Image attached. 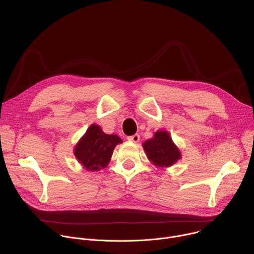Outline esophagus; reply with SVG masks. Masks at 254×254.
Masks as SVG:
<instances>
[{"label": "esophagus", "mask_w": 254, "mask_h": 254, "mask_svg": "<svg viewBox=\"0 0 254 254\" xmlns=\"http://www.w3.org/2000/svg\"><path fill=\"white\" fill-rule=\"evenodd\" d=\"M127 139L132 141V142H137L139 140V135L138 134H133V135H129L127 136Z\"/></svg>", "instance_id": "34e87169"}]
</instances>
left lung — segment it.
Returning <instances> with one entry per match:
<instances>
[{"instance_id":"obj_1","label":"left lung","mask_w":254,"mask_h":254,"mask_svg":"<svg viewBox=\"0 0 254 254\" xmlns=\"http://www.w3.org/2000/svg\"><path fill=\"white\" fill-rule=\"evenodd\" d=\"M149 160L159 168L173 166L181 159V153L166 130L156 131L154 137L142 143Z\"/></svg>"}]
</instances>
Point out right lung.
<instances>
[{
	"label": "right lung",
	"mask_w": 254,
	"mask_h": 254,
	"mask_svg": "<svg viewBox=\"0 0 254 254\" xmlns=\"http://www.w3.org/2000/svg\"><path fill=\"white\" fill-rule=\"evenodd\" d=\"M123 142L117 134H106L99 126L91 125L74 148L77 161L87 171L104 169L111 161L117 144Z\"/></svg>",
	"instance_id": "1"
}]
</instances>
